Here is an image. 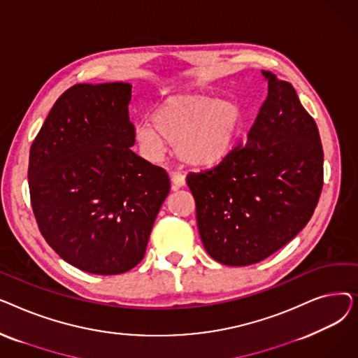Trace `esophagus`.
Masks as SVG:
<instances>
[{"instance_id": "1", "label": "esophagus", "mask_w": 358, "mask_h": 358, "mask_svg": "<svg viewBox=\"0 0 358 358\" xmlns=\"http://www.w3.org/2000/svg\"><path fill=\"white\" fill-rule=\"evenodd\" d=\"M171 182H173L176 189H180V187L185 185V174L181 173V171L171 173Z\"/></svg>"}]
</instances>
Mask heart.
<instances>
[{
  "instance_id": "heart-1",
  "label": "heart",
  "mask_w": 358,
  "mask_h": 358,
  "mask_svg": "<svg viewBox=\"0 0 358 358\" xmlns=\"http://www.w3.org/2000/svg\"><path fill=\"white\" fill-rule=\"evenodd\" d=\"M154 122H142L135 130L136 141L148 157H161L166 141L174 145L181 161L215 165L232 152L242 113L235 101L189 92L166 97L157 108Z\"/></svg>"
}]
</instances>
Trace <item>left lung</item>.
<instances>
[{"label": "left lung", "mask_w": 358, "mask_h": 358, "mask_svg": "<svg viewBox=\"0 0 358 358\" xmlns=\"http://www.w3.org/2000/svg\"><path fill=\"white\" fill-rule=\"evenodd\" d=\"M262 75L268 94L247 143L187 176L204 250L224 266L255 264L283 248L310 220L324 185L313 117L290 83Z\"/></svg>", "instance_id": "1"}]
</instances>
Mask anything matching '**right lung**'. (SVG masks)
I'll return each instance as SVG.
<instances>
[{"instance_id":"1","label":"right lung","mask_w":358,"mask_h":358,"mask_svg":"<svg viewBox=\"0 0 358 358\" xmlns=\"http://www.w3.org/2000/svg\"><path fill=\"white\" fill-rule=\"evenodd\" d=\"M131 85L77 84L34 138L29 189L41 234L71 266L122 274L142 261L169 177L136 155Z\"/></svg>"}]
</instances>
